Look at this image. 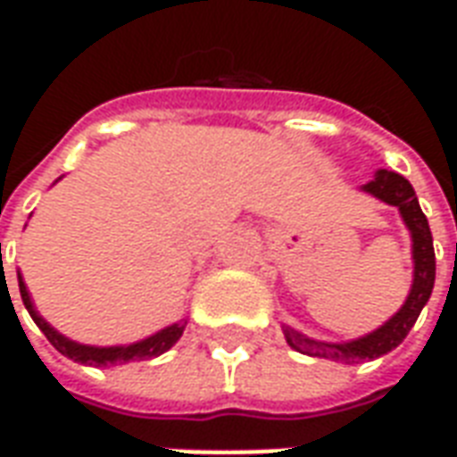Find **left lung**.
<instances>
[{
	"label": "left lung",
	"instance_id": "1",
	"mask_svg": "<svg viewBox=\"0 0 457 457\" xmlns=\"http://www.w3.org/2000/svg\"><path fill=\"white\" fill-rule=\"evenodd\" d=\"M364 193H370L377 200H382L386 205L399 208L403 225L411 235V257H413V281L409 288V296L403 301V306L394 313L386 323L367 333L362 337H354L347 343H326V340H316L303 333H298L296 328L281 326L287 343L301 354L308 357H326L333 362L354 364L364 362V360H377L382 354L392 353L396 345L402 343L403 337L409 336V330L416 323V318L428 303L433 291V281H436V254H433V237L428 220L423 215L419 198L413 193L411 183L394 173V170L379 169L374 173V179L362 186Z\"/></svg>",
	"mask_w": 457,
	"mask_h": 457
}]
</instances>
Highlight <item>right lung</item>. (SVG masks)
<instances>
[{"mask_svg": "<svg viewBox=\"0 0 457 457\" xmlns=\"http://www.w3.org/2000/svg\"><path fill=\"white\" fill-rule=\"evenodd\" d=\"M16 278H19V291H21V301H24L29 316L34 318V323L41 328V333L48 337V343L54 345L61 354L71 357L73 362L90 364V367H114V364H127L134 362V360H151V357H159V354H163L166 350H170L173 345L179 343L180 336H183V330L188 326V318H180L176 323H170V326L156 330L154 336L129 345L97 347V345L75 343L71 337H65L63 333H58V330L36 311L34 301H31V294H29V288H26L24 277H21V271H16Z\"/></svg>", "mask_w": 457, "mask_h": 457, "instance_id": "right-lung-1", "label": "right lung"}]
</instances>
